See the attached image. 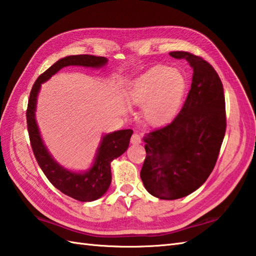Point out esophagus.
<instances>
[{
    "label": "esophagus",
    "mask_w": 256,
    "mask_h": 256,
    "mask_svg": "<svg viewBox=\"0 0 256 256\" xmlns=\"http://www.w3.org/2000/svg\"><path fill=\"white\" fill-rule=\"evenodd\" d=\"M140 142H142V137H140V134H134L132 136V144H140Z\"/></svg>",
    "instance_id": "obj_1"
}]
</instances>
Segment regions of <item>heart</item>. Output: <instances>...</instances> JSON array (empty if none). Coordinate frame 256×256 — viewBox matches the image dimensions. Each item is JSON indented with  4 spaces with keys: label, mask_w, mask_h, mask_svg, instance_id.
Returning a JSON list of instances; mask_svg holds the SVG:
<instances>
[{
    "label": "heart",
    "mask_w": 256,
    "mask_h": 256,
    "mask_svg": "<svg viewBox=\"0 0 256 256\" xmlns=\"http://www.w3.org/2000/svg\"><path fill=\"white\" fill-rule=\"evenodd\" d=\"M186 80L181 72L168 66H156L132 82L126 94L134 106H144L146 120L162 126L174 118L182 104Z\"/></svg>",
    "instance_id": "heart-1"
}]
</instances>
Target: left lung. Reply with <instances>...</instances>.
<instances>
[{
    "instance_id": "1",
    "label": "left lung",
    "mask_w": 256,
    "mask_h": 256,
    "mask_svg": "<svg viewBox=\"0 0 256 256\" xmlns=\"http://www.w3.org/2000/svg\"><path fill=\"white\" fill-rule=\"evenodd\" d=\"M194 68L184 107L174 122L144 137L140 178L150 194L176 200L200 188L212 172L226 129L223 85L216 70L189 52H171Z\"/></svg>"
}]
</instances>
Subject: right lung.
<instances>
[{
	"mask_svg": "<svg viewBox=\"0 0 256 256\" xmlns=\"http://www.w3.org/2000/svg\"><path fill=\"white\" fill-rule=\"evenodd\" d=\"M106 62V57L94 55H72L57 60L48 70L40 74L34 82L30 94L28 109H26L30 142L35 159L40 169L56 189L72 199L82 202L97 200L105 194L112 182L110 162L127 150L130 137L134 132L132 129H124L104 136L97 151L95 162L92 168L82 174L72 172L57 164L43 144L38 124L35 120L36 99H38L40 84L50 80L62 67L75 65L96 68V67L104 66Z\"/></svg>",
	"mask_w": 256,
	"mask_h": 256,
	"instance_id": "obj_1",
	"label": "right lung"
}]
</instances>
